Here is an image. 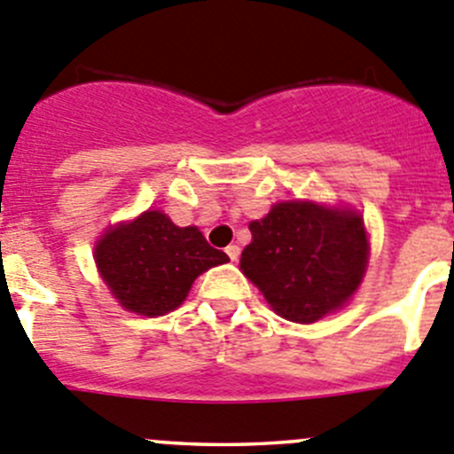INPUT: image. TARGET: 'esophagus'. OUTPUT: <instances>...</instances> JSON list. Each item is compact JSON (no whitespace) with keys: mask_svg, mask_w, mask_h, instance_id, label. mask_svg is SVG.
Returning <instances> with one entry per match:
<instances>
[{"mask_svg":"<svg viewBox=\"0 0 454 454\" xmlns=\"http://www.w3.org/2000/svg\"><path fill=\"white\" fill-rule=\"evenodd\" d=\"M226 254H228V259H231V262H237V259H239V246L231 244L226 248Z\"/></svg>","mask_w":454,"mask_h":454,"instance_id":"obj_1","label":"esophagus"}]
</instances>
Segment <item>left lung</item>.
Returning <instances> with one entry per match:
<instances>
[{
  "label": "left lung",
  "instance_id": "8db88e82",
  "mask_svg": "<svg viewBox=\"0 0 454 454\" xmlns=\"http://www.w3.org/2000/svg\"><path fill=\"white\" fill-rule=\"evenodd\" d=\"M248 228L253 241L239 266L284 319L312 324L344 306L362 284L368 239L362 217L350 210L286 201Z\"/></svg>",
  "mask_w": 454,
  "mask_h": 454
}]
</instances>
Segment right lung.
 <instances>
[{
    "instance_id": "1",
    "label": "right lung",
    "mask_w": 454,
    "mask_h": 454,
    "mask_svg": "<svg viewBox=\"0 0 454 454\" xmlns=\"http://www.w3.org/2000/svg\"><path fill=\"white\" fill-rule=\"evenodd\" d=\"M95 262L110 293L130 312L166 315L186 299L192 281L228 262L195 226L179 228L160 210H146L113 228L95 248Z\"/></svg>"
}]
</instances>
